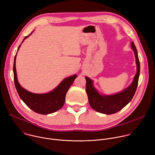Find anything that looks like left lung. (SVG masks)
Instances as JSON below:
<instances>
[{"label":"left lung","mask_w":155,"mask_h":155,"mask_svg":"<svg viewBox=\"0 0 155 155\" xmlns=\"http://www.w3.org/2000/svg\"><path fill=\"white\" fill-rule=\"evenodd\" d=\"M131 47L136 56L137 73L130 85L121 92L113 95H101L93 86V81L90 78L85 77L86 91L88 101L90 106L96 112L107 115L115 114L123 108L134 97L140 75V62L137 51L133 41L131 43Z\"/></svg>","instance_id":"8db88e82"}]
</instances>
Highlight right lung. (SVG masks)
I'll use <instances>...</instances> for the list:
<instances>
[{"instance_id": "1", "label": "right lung", "mask_w": 155, "mask_h": 155, "mask_svg": "<svg viewBox=\"0 0 155 155\" xmlns=\"http://www.w3.org/2000/svg\"><path fill=\"white\" fill-rule=\"evenodd\" d=\"M32 33V32L29 35L25 37L22 43ZM21 45L19 46L18 51ZM16 54L17 53L15 56L13 64L14 82L16 91L21 100L34 112L39 114L48 115L54 113L61 109L64 104L66 93H67L71 86L72 84L75 79L77 78V75H74L68 78H65L54 90L48 93H32L25 90L19 84L18 81L15 66Z\"/></svg>"}]
</instances>
